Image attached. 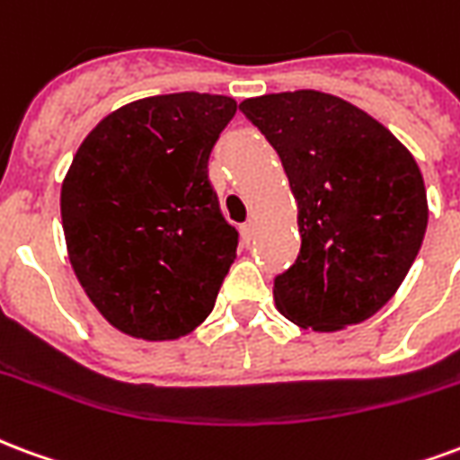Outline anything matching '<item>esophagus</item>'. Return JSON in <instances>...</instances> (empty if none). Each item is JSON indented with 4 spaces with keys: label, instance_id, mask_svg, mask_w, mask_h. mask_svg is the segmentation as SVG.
Listing matches in <instances>:
<instances>
[{
    "label": "esophagus",
    "instance_id": "esophagus-1",
    "mask_svg": "<svg viewBox=\"0 0 460 460\" xmlns=\"http://www.w3.org/2000/svg\"><path fill=\"white\" fill-rule=\"evenodd\" d=\"M254 230H257V227H254L252 220H247L244 226H240V234H243L244 243H250V240H252V237H254Z\"/></svg>",
    "mask_w": 460,
    "mask_h": 460
}]
</instances>
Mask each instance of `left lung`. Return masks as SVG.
Listing matches in <instances>:
<instances>
[{
    "label": "left lung",
    "mask_w": 460,
    "mask_h": 460,
    "mask_svg": "<svg viewBox=\"0 0 460 460\" xmlns=\"http://www.w3.org/2000/svg\"><path fill=\"white\" fill-rule=\"evenodd\" d=\"M240 110L277 149L299 206L301 250L274 279L277 308L321 333L377 314L427 233L414 156L360 107L318 90L250 97Z\"/></svg>",
    "instance_id": "1"
}]
</instances>
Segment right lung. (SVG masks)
<instances>
[{"mask_svg": "<svg viewBox=\"0 0 460 460\" xmlns=\"http://www.w3.org/2000/svg\"><path fill=\"white\" fill-rule=\"evenodd\" d=\"M226 95H154L107 115L80 144L60 217L80 287L127 336L176 341L213 311L237 252L208 159L234 117Z\"/></svg>", "mask_w": 460, "mask_h": 460, "instance_id": "1", "label": "right lung"}]
</instances>
